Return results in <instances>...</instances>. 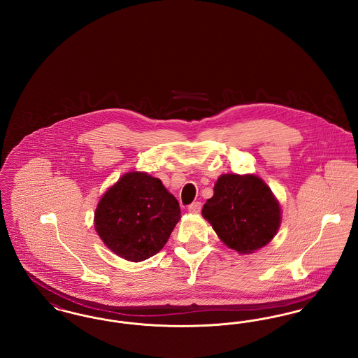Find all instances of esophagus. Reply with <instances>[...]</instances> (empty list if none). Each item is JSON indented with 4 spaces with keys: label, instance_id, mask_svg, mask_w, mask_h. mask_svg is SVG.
<instances>
[{
    "label": "esophagus",
    "instance_id": "34e87169",
    "mask_svg": "<svg viewBox=\"0 0 358 358\" xmlns=\"http://www.w3.org/2000/svg\"><path fill=\"white\" fill-rule=\"evenodd\" d=\"M187 210L192 212V213H199V212L201 210V203L196 201V203L189 205V206H187Z\"/></svg>",
    "mask_w": 358,
    "mask_h": 358
}]
</instances>
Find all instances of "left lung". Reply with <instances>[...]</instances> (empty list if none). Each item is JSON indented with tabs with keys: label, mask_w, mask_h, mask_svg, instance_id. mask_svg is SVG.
<instances>
[{
	"label": "left lung",
	"mask_w": 358,
	"mask_h": 358,
	"mask_svg": "<svg viewBox=\"0 0 358 358\" xmlns=\"http://www.w3.org/2000/svg\"><path fill=\"white\" fill-rule=\"evenodd\" d=\"M203 206L222 243L238 254H252L276 235L280 205L268 185L254 174H222Z\"/></svg>",
	"instance_id": "1"
}]
</instances>
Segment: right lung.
<instances>
[{"mask_svg": "<svg viewBox=\"0 0 358 358\" xmlns=\"http://www.w3.org/2000/svg\"><path fill=\"white\" fill-rule=\"evenodd\" d=\"M180 219L178 201L161 180L130 171L103 194L94 222L115 255L142 262L164 248Z\"/></svg>", "mask_w": 358, "mask_h": 358, "instance_id": "obj_1", "label": "right lung"}]
</instances>
